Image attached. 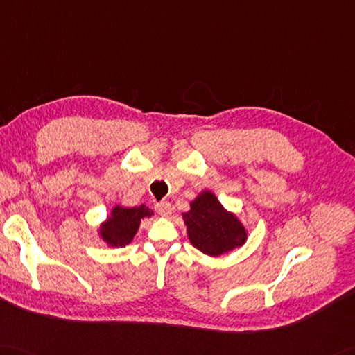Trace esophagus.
Returning a JSON list of instances; mask_svg holds the SVG:
<instances>
[{
	"label": "esophagus",
	"instance_id": "esophagus-1",
	"mask_svg": "<svg viewBox=\"0 0 355 355\" xmlns=\"http://www.w3.org/2000/svg\"><path fill=\"white\" fill-rule=\"evenodd\" d=\"M155 211H157L160 216L166 218V216H169L171 213H172V205L168 201H162L159 204H155Z\"/></svg>",
	"mask_w": 355,
	"mask_h": 355
}]
</instances>
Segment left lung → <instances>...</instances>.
Masks as SVG:
<instances>
[{
    "label": "left lung",
    "instance_id": "8db88e82",
    "mask_svg": "<svg viewBox=\"0 0 355 355\" xmlns=\"http://www.w3.org/2000/svg\"><path fill=\"white\" fill-rule=\"evenodd\" d=\"M189 241L201 252L218 257L246 241V230L236 215L224 209L215 193L202 191L183 213Z\"/></svg>",
    "mask_w": 355,
    "mask_h": 355
}]
</instances>
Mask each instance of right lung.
<instances>
[{"mask_svg": "<svg viewBox=\"0 0 355 355\" xmlns=\"http://www.w3.org/2000/svg\"><path fill=\"white\" fill-rule=\"evenodd\" d=\"M153 215V210L148 209L145 204L130 209L116 205L112 209L110 216L101 224L100 236L107 245L113 246V248L125 246L131 243L136 236L140 220L144 218H151Z\"/></svg>", "mask_w": 355, "mask_h": 355, "instance_id": "obj_1", "label": "right lung"}]
</instances>
